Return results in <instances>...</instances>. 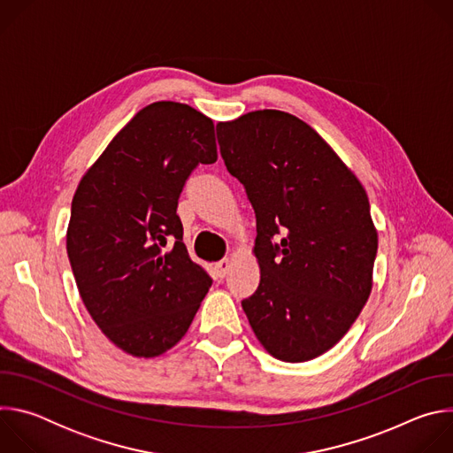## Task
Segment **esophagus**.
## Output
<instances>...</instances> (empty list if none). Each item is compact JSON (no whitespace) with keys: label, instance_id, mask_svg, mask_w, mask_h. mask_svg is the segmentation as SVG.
Masks as SVG:
<instances>
[{"label":"esophagus","instance_id":"34e87169","mask_svg":"<svg viewBox=\"0 0 453 453\" xmlns=\"http://www.w3.org/2000/svg\"><path fill=\"white\" fill-rule=\"evenodd\" d=\"M215 269H217V276H219V278H226V274H227L229 269H231V260H227V257H224V260H220L219 264H215Z\"/></svg>","mask_w":453,"mask_h":453}]
</instances>
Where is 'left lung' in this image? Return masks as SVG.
<instances>
[{
	"mask_svg": "<svg viewBox=\"0 0 453 453\" xmlns=\"http://www.w3.org/2000/svg\"><path fill=\"white\" fill-rule=\"evenodd\" d=\"M217 138L256 213L260 285L242 301L249 325L278 360L317 358L348 334L372 288L378 231L367 193L337 152L285 111L219 121Z\"/></svg>",
	"mask_w": 453,
	"mask_h": 453,
	"instance_id": "8db88e82",
	"label": "left lung"
}]
</instances>
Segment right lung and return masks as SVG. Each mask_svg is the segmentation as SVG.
<instances>
[{
	"label": "right lung",
	"mask_w": 453,
	"mask_h": 453,
	"mask_svg": "<svg viewBox=\"0 0 453 453\" xmlns=\"http://www.w3.org/2000/svg\"><path fill=\"white\" fill-rule=\"evenodd\" d=\"M217 157L211 118L186 104L154 102L77 186L66 233L72 271L96 326L128 355L172 349L213 283L182 243L177 201L191 170Z\"/></svg>",
	"instance_id": "add662e5"
}]
</instances>
